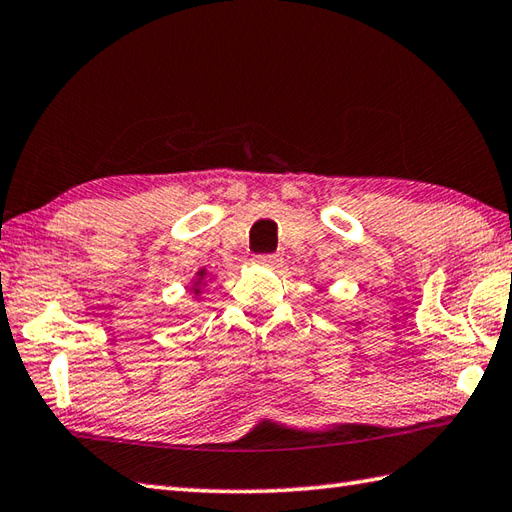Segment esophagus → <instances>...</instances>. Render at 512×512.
I'll list each match as a JSON object with an SVG mask.
<instances>
[{"label": "esophagus", "mask_w": 512, "mask_h": 512, "mask_svg": "<svg viewBox=\"0 0 512 512\" xmlns=\"http://www.w3.org/2000/svg\"><path fill=\"white\" fill-rule=\"evenodd\" d=\"M253 262L259 266H266V268H275V266H279V257L277 255H255Z\"/></svg>", "instance_id": "1"}]
</instances>
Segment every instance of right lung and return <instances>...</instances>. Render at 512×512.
Listing matches in <instances>:
<instances>
[{"mask_svg":"<svg viewBox=\"0 0 512 512\" xmlns=\"http://www.w3.org/2000/svg\"><path fill=\"white\" fill-rule=\"evenodd\" d=\"M206 277H208L206 268H199V270H197V277L193 279V286H190V290H193L195 295L202 293V286H206Z\"/></svg>","mask_w":512,"mask_h":512,"instance_id":"1","label":"right lung"}]
</instances>
